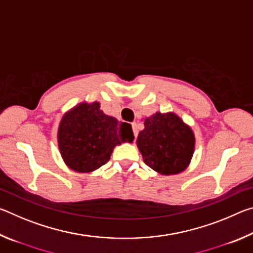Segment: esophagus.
I'll list each match as a JSON object with an SVG mask.
<instances>
[{
  "label": "esophagus",
  "instance_id": "34e87169",
  "mask_svg": "<svg viewBox=\"0 0 253 253\" xmlns=\"http://www.w3.org/2000/svg\"><path fill=\"white\" fill-rule=\"evenodd\" d=\"M131 126H132V131H134V136H135V142H136L137 135H138V131H137V124H136V123H132V124H131Z\"/></svg>",
  "mask_w": 253,
  "mask_h": 253
}]
</instances>
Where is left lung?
Listing matches in <instances>:
<instances>
[{
    "mask_svg": "<svg viewBox=\"0 0 253 253\" xmlns=\"http://www.w3.org/2000/svg\"><path fill=\"white\" fill-rule=\"evenodd\" d=\"M137 146L144 163L162 175L178 174L190 164L194 153V134L174 113H156L145 119Z\"/></svg>",
    "mask_w": 253,
    "mask_h": 253,
    "instance_id": "obj_1",
    "label": "left lung"
}]
</instances>
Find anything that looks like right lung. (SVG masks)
<instances>
[{"mask_svg":"<svg viewBox=\"0 0 253 253\" xmlns=\"http://www.w3.org/2000/svg\"><path fill=\"white\" fill-rule=\"evenodd\" d=\"M132 140L131 126L107 116L97 101L83 102L68 111L58 130L63 161L71 169L80 173L99 169L109 161L115 146Z\"/></svg>","mask_w":253,"mask_h":253,"instance_id":"right-lung-1","label":"right lung"}]
</instances>
